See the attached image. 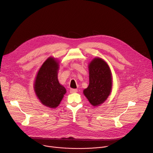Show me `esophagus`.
<instances>
[{
    "label": "esophagus",
    "instance_id": "1",
    "mask_svg": "<svg viewBox=\"0 0 153 153\" xmlns=\"http://www.w3.org/2000/svg\"><path fill=\"white\" fill-rule=\"evenodd\" d=\"M69 91H70V93H76V92H77V89H73V88H71V89H70V90H69Z\"/></svg>",
    "mask_w": 153,
    "mask_h": 153
}]
</instances>
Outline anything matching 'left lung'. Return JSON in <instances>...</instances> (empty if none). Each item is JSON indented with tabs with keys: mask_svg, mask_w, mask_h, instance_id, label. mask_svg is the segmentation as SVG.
<instances>
[{
	"mask_svg": "<svg viewBox=\"0 0 153 153\" xmlns=\"http://www.w3.org/2000/svg\"><path fill=\"white\" fill-rule=\"evenodd\" d=\"M88 87L84 94L93 106L103 103L112 90V75L107 63L100 58H95L89 66Z\"/></svg>",
	"mask_w": 153,
	"mask_h": 153,
	"instance_id": "1",
	"label": "left lung"
}]
</instances>
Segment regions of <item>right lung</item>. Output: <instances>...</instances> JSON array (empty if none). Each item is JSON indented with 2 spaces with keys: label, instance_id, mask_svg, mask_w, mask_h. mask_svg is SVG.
Listing matches in <instances>:
<instances>
[{
  "label": "right lung",
  "instance_id": "1",
  "mask_svg": "<svg viewBox=\"0 0 153 153\" xmlns=\"http://www.w3.org/2000/svg\"><path fill=\"white\" fill-rule=\"evenodd\" d=\"M59 63L53 58L48 59L38 72L34 88L36 96L43 104L51 107H57L60 103L66 91L58 80Z\"/></svg>",
  "mask_w": 153,
  "mask_h": 153
}]
</instances>
